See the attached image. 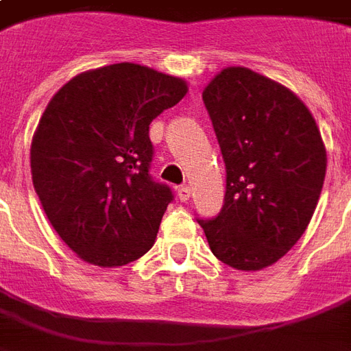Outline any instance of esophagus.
Here are the masks:
<instances>
[{"instance_id":"34e87169","label":"esophagus","mask_w":351,"mask_h":351,"mask_svg":"<svg viewBox=\"0 0 351 351\" xmlns=\"http://www.w3.org/2000/svg\"><path fill=\"white\" fill-rule=\"evenodd\" d=\"M176 195H178V199H180L182 203H186V201L190 199V186H186V184H184V186H178V188H176Z\"/></svg>"}]
</instances>
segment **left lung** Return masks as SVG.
I'll return each mask as SVG.
<instances>
[{"label":"left lung","instance_id":"obj_1","mask_svg":"<svg viewBox=\"0 0 351 351\" xmlns=\"http://www.w3.org/2000/svg\"><path fill=\"white\" fill-rule=\"evenodd\" d=\"M203 101L226 163V197L214 218L197 221L220 261L259 271L308 228L327 167L322 135L295 93L246 67L223 69Z\"/></svg>","mask_w":351,"mask_h":351}]
</instances>
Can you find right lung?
I'll list each match as a JSON object with an SVG mask.
<instances>
[{"mask_svg":"<svg viewBox=\"0 0 351 351\" xmlns=\"http://www.w3.org/2000/svg\"><path fill=\"white\" fill-rule=\"evenodd\" d=\"M186 82L137 64L82 73L50 99L32 143V178L52 228L99 267L152 248L167 184L150 175V123L186 95Z\"/></svg>","mask_w":351,"mask_h":351,"instance_id":"1","label":"right lung"}]
</instances>
